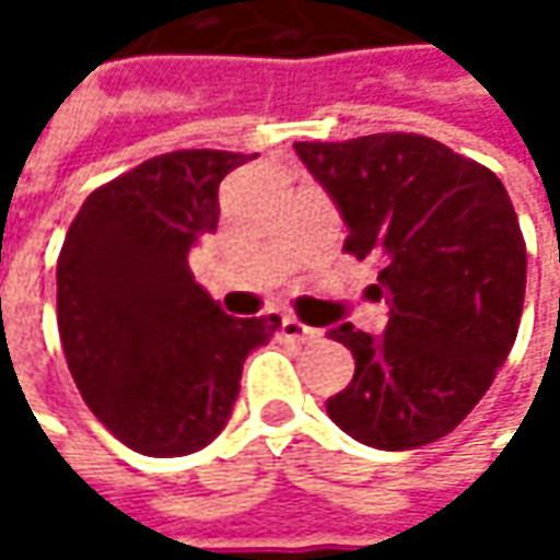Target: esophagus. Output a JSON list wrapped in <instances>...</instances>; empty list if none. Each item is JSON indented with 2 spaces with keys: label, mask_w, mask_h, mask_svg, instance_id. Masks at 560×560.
<instances>
[{
  "label": "esophagus",
  "mask_w": 560,
  "mask_h": 560,
  "mask_svg": "<svg viewBox=\"0 0 560 560\" xmlns=\"http://www.w3.org/2000/svg\"><path fill=\"white\" fill-rule=\"evenodd\" d=\"M280 334H283V339H292V342H314V339L320 336V330H314L308 324H302L299 317L287 314V317L280 320Z\"/></svg>",
  "instance_id": "obj_1"
}]
</instances>
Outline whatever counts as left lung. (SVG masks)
I'll list each match as a JSON object with an SVG mask.
<instances>
[{
    "mask_svg": "<svg viewBox=\"0 0 560 560\" xmlns=\"http://www.w3.org/2000/svg\"><path fill=\"white\" fill-rule=\"evenodd\" d=\"M349 224L342 252L376 261L383 336L330 330L355 355L327 415L352 440L405 452L442 440L492 386L527 290V246L502 180L420 133L295 142Z\"/></svg>",
    "mask_w": 560,
    "mask_h": 560,
    "instance_id": "obj_1",
    "label": "left lung"
}]
</instances>
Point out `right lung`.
Wrapping results in <instances>:
<instances>
[{
    "label": "right lung",
    "instance_id": "add662e5",
    "mask_svg": "<svg viewBox=\"0 0 560 560\" xmlns=\"http://www.w3.org/2000/svg\"><path fill=\"white\" fill-rule=\"evenodd\" d=\"M255 155L164 152L86 196L58 255V334L68 371L105 430L174 458L224 430L246 355L280 317H230L186 252L218 230V186Z\"/></svg>",
    "mask_w": 560,
    "mask_h": 560
}]
</instances>
